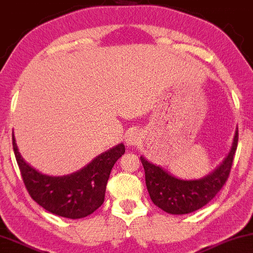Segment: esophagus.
<instances>
[{"label": "esophagus", "instance_id": "34e87169", "mask_svg": "<svg viewBox=\"0 0 253 253\" xmlns=\"http://www.w3.org/2000/svg\"><path fill=\"white\" fill-rule=\"evenodd\" d=\"M140 140H141V137H140V133H139L138 131H131L130 133H127L126 138V145H129V146L138 145L139 142H140Z\"/></svg>", "mask_w": 253, "mask_h": 253}]
</instances>
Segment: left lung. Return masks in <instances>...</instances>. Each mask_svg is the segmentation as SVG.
I'll use <instances>...</instances> for the list:
<instances>
[{"mask_svg": "<svg viewBox=\"0 0 253 253\" xmlns=\"http://www.w3.org/2000/svg\"><path fill=\"white\" fill-rule=\"evenodd\" d=\"M239 141V129L234 135L232 149L212 173L197 180H182L162 168L140 157L149 196L156 207L171 214H186L199 210L217 195L229 177Z\"/></svg>", "mask_w": 253, "mask_h": 253, "instance_id": "8db88e82", "label": "left lung"}]
</instances>
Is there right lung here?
<instances>
[{"label": "right lung", "instance_id": "add662e5", "mask_svg": "<svg viewBox=\"0 0 253 253\" xmlns=\"http://www.w3.org/2000/svg\"><path fill=\"white\" fill-rule=\"evenodd\" d=\"M12 146L21 178L32 199L51 213L71 219L86 217L101 207L112 168L126 153L124 145L119 144L75 173L51 177L25 162L13 135Z\"/></svg>", "mask_w": 253, "mask_h": 253}]
</instances>
